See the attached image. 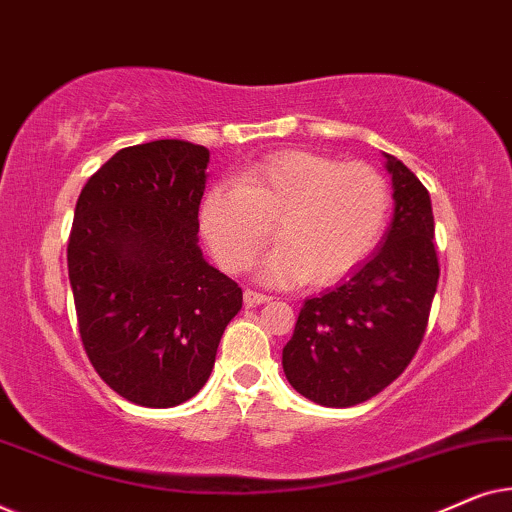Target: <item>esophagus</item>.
<instances>
[{"label":"esophagus","instance_id":"34e87169","mask_svg":"<svg viewBox=\"0 0 512 512\" xmlns=\"http://www.w3.org/2000/svg\"><path fill=\"white\" fill-rule=\"evenodd\" d=\"M268 300H270V296H265V293H258V291H251V289L244 291V305H249V307L263 305V303H268Z\"/></svg>","mask_w":512,"mask_h":512}]
</instances>
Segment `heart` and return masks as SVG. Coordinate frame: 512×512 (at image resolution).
<instances>
[{"label":"heart","mask_w":512,"mask_h":512,"mask_svg":"<svg viewBox=\"0 0 512 512\" xmlns=\"http://www.w3.org/2000/svg\"><path fill=\"white\" fill-rule=\"evenodd\" d=\"M389 188L370 165L282 151L237 174V186L209 188L200 230L226 270H247L270 240L279 247L256 265L265 284L310 279L333 284L366 261L387 226Z\"/></svg>","instance_id":"heart-1"}]
</instances>
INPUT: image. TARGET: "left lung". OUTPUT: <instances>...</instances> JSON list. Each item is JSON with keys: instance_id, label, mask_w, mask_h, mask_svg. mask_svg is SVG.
<instances>
[{"instance_id": "1", "label": "left lung", "mask_w": 512, "mask_h": 512, "mask_svg": "<svg viewBox=\"0 0 512 512\" xmlns=\"http://www.w3.org/2000/svg\"><path fill=\"white\" fill-rule=\"evenodd\" d=\"M394 216L380 247L345 282L307 298L282 352L286 380L326 408H349L389 387L424 338L438 286L429 191L382 153Z\"/></svg>"}]
</instances>
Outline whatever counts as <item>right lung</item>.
<instances>
[{
    "instance_id": "1",
    "label": "right lung",
    "mask_w": 512,
    "mask_h": 512,
    "mask_svg": "<svg viewBox=\"0 0 512 512\" xmlns=\"http://www.w3.org/2000/svg\"><path fill=\"white\" fill-rule=\"evenodd\" d=\"M209 151L128 146L83 186L67 244L83 347L130 403L174 408L205 387L242 289L198 247Z\"/></svg>"
}]
</instances>
